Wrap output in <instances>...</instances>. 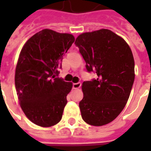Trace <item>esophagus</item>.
Segmentation results:
<instances>
[{
	"instance_id": "obj_1",
	"label": "esophagus",
	"mask_w": 151,
	"mask_h": 151,
	"mask_svg": "<svg viewBox=\"0 0 151 151\" xmlns=\"http://www.w3.org/2000/svg\"><path fill=\"white\" fill-rule=\"evenodd\" d=\"M81 86V83L78 82V83H73V89H78Z\"/></svg>"
}]
</instances>
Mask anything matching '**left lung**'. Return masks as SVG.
<instances>
[{
    "mask_svg": "<svg viewBox=\"0 0 151 151\" xmlns=\"http://www.w3.org/2000/svg\"><path fill=\"white\" fill-rule=\"evenodd\" d=\"M75 45L96 78L83 82L79 103L82 119L94 126L110 123L126 105L135 79V62L124 39L110 29L84 33Z\"/></svg>",
    "mask_w": 151,
    "mask_h": 151,
    "instance_id": "obj_1",
    "label": "left lung"
}]
</instances>
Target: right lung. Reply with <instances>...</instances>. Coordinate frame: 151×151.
Returning a JSON list of instances; mask_svg holds the SVG:
<instances>
[{
    "label": "right lung",
    "mask_w": 151,
    "mask_h": 151,
    "mask_svg": "<svg viewBox=\"0 0 151 151\" xmlns=\"http://www.w3.org/2000/svg\"><path fill=\"white\" fill-rule=\"evenodd\" d=\"M74 40L72 34L45 29L32 36L20 52L15 89L22 111L37 125L51 127L62 119L73 85L57 76L63 56Z\"/></svg>",
    "instance_id": "add662e5"
}]
</instances>
